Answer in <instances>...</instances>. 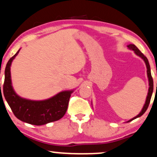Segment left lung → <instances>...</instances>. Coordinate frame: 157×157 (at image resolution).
Here are the masks:
<instances>
[{"instance_id": "obj_1", "label": "left lung", "mask_w": 157, "mask_h": 157, "mask_svg": "<svg viewBox=\"0 0 157 157\" xmlns=\"http://www.w3.org/2000/svg\"><path fill=\"white\" fill-rule=\"evenodd\" d=\"M127 47H128V48L129 49V50H133L134 52H135V53L137 55V56H138L139 57H140L143 60H144L145 65H146V68H147V75H148V85H149L148 95H147V97H146V100H145V102L144 104V106H143L142 110L140 111V113L137 116L134 117L133 118H132V119H130L129 121H127V122H129V121H132L134 120V119H135V118H139V117L143 116V115L145 113V111H146V109H148L149 103H150V101H151V96H152V94H153V90H154V81H153V79H152V77H151V74L150 65H149L148 60V59H147V58L145 57L144 55H143L142 52H140V51L139 50V49L137 48L135 44H129V45H127Z\"/></svg>"}]
</instances>
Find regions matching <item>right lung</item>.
Segmentation results:
<instances>
[{
    "instance_id": "obj_1",
    "label": "right lung",
    "mask_w": 157,
    "mask_h": 157,
    "mask_svg": "<svg viewBox=\"0 0 157 157\" xmlns=\"http://www.w3.org/2000/svg\"><path fill=\"white\" fill-rule=\"evenodd\" d=\"M20 49L9 59L5 69L3 95L14 116L22 121L41 126L60 119L65 115L74 90H63L45 100L35 101L20 97L12 87L11 65ZM2 96V95H1Z\"/></svg>"
}]
</instances>
